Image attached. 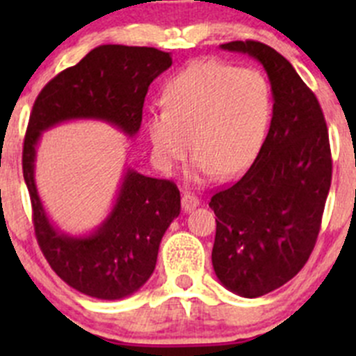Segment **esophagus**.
Returning <instances> with one entry per match:
<instances>
[{"label":"esophagus","mask_w":356,"mask_h":356,"mask_svg":"<svg viewBox=\"0 0 356 356\" xmlns=\"http://www.w3.org/2000/svg\"><path fill=\"white\" fill-rule=\"evenodd\" d=\"M181 204H182V210H184V211H191V210H195L196 207H198L200 200L196 198V196L193 195V193H184V195H182Z\"/></svg>","instance_id":"obj_1"}]
</instances>
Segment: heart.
<instances>
[{
    "instance_id": "obj_1",
    "label": "heart",
    "mask_w": 356,
    "mask_h": 356,
    "mask_svg": "<svg viewBox=\"0 0 356 356\" xmlns=\"http://www.w3.org/2000/svg\"><path fill=\"white\" fill-rule=\"evenodd\" d=\"M272 113L270 86L254 68L196 60L167 82L163 108L146 120L153 156L174 172L195 153L196 182L241 175L264 145Z\"/></svg>"
}]
</instances>
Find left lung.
<instances>
[{
	"label": "left lung",
	"mask_w": 356,
	"mask_h": 356,
	"mask_svg": "<svg viewBox=\"0 0 356 356\" xmlns=\"http://www.w3.org/2000/svg\"><path fill=\"white\" fill-rule=\"evenodd\" d=\"M222 49L257 58L274 96L270 129L253 165L208 203L217 215L211 264L218 281L258 298L291 281L314 251L331 188V146L317 96L281 53L250 39Z\"/></svg>",
	"instance_id": "obj_1"
}]
</instances>
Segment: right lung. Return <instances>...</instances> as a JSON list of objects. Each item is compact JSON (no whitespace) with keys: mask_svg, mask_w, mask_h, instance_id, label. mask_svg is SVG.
Returning a JSON list of instances; mask_svg holds the SVG:
<instances>
[{"mask_svg":"<svg viewBox=\"0 0 356 356\" xmlns=\"http://www.w3.org/2000/svg\"><path fill=\"white\" fill-rule=\"evenodd\" d=\"M172 65L168 53L146 46L103 44L53 77L35 98L24 139L22 170L42 254L70 288L99 300L136 293L153 274L165 231L181 213V193L167 179L129 168L117 203L92 234L70 238L46 217L34 182L41 132L72 118L108 122L127 136L141 127L149 84Z\"/></svg>","mask_w":356,"mask_h":356,"instance_id":"obj_1","label":"right lung"}]
</instances>
